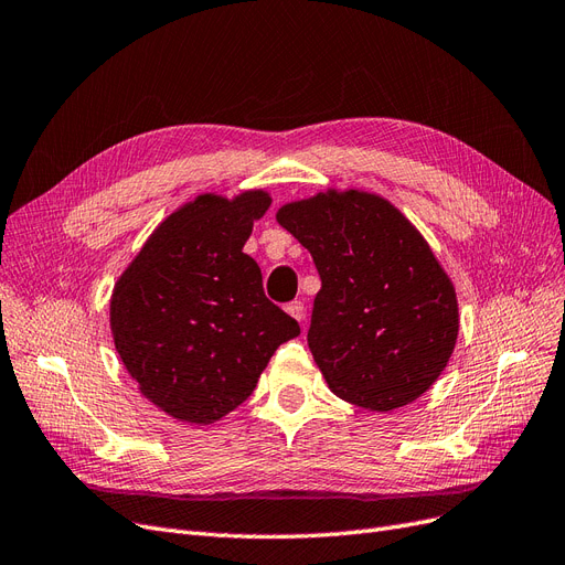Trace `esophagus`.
Here are the masks:
<instances>
[{"instance_id": "obj_1", "label": "esophagus", "mask_w": 565, "mask_h": 565, "mask_svg": "<svg viewBox=\"0 0 565 565\" xmlns=\"http://www.w3.org/2000/svg\"><path fill=\"white\" fill-rule=\"evenodd\" d=\"M286 311L294 319H298V321H305V302H300V300H294V302H288L286 305Z\"/></svg>"}]
</instances>
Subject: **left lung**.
Returning a JSON list of instances; mask_svg holds the SVG:
<instances>
[{
  "label": "left lung",
  "instance_id": "left-lung-1",
  "mask_svg": "<svg viewBox=\"0 0 565 565\" xmlns=\"http://www.w3.org/2000/svg\"><path fill=\"white\" fill-rule=\"evenodd\" d=\"M277 221L319 269L307 342L330 391L370 412L419 398L458 335L454 286L419 230L361 191L290 202Z\"/></svg>",
  "mask_w": 565,
  "mask_h": 565
}]
</instances>
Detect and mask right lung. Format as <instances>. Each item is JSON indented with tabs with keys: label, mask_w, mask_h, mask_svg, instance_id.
I'll list each match as a JSON object with an SVG mask.
<instances>
[{
	"label": "right lung",
	"mask_w": 565,
	"mask_h": 565,
	"mask_svg": "<svg viewBox=\"0 0 565 565\" xmlns=\"http://www.w3.org/2000/svg\"><path fill=\"white\" fill-rule=\"evenodd\" d=\"M269 195H200L158 225L111 298L118 356L139 391L174 419L212 424L254 393L279 344L300 335L265 298L244 244Z\"/></svg>",
	"instance_id": "add662e5"
}]
</instances>
